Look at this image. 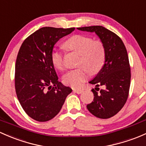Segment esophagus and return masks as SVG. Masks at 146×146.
<instances>
[{"mask_svg": "<svg viewBox=\"0 0 146 146\" xmlns=\"http://www.w3.org/2000/svg\"><path fill=\"white\" fill-rule=\"evenodd\" d=\"M73 92L78 94H80L82 93L83 91H82V90H80V89H74V90H73Z\"/></svg>", "mask_w": 146, "mask_h": 146, "instance_id": "esophagus-1", "label": "esophagus"}]
</instances>
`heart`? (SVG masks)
Returning a JSON list of instances; mask_svg holds the SVG:
<instances>
[{
	"label": "heart",
	"instance_id": "obj_1",
	"mask_svg": "<svg viewBox=\"0 0 146 146\" xmlns=\"http://www.w3.org/2000/svg\"><path fill=\"white\" fill-rule=\"evenodd\" d=\"M69 50L75 51L80 54L78 65L82 66L66 73L63 81L66 85L73 87H79L87 80L89 70L92 73L99 71L105 59V48L99 40H94L91 37L76 35L67 40L64 44ZM52 61L59 70L66 68L64 53L55 50L52 54Z\"/></svg>",
	"mask_w": 146,
	"mask_h": 146
}]
</instances>
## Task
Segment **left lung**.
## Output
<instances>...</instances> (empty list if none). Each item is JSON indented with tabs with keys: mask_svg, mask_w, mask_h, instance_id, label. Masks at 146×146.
<instances>
[{
	"mask_svg": "<svg viewBox=\"0 0 146 146\" xmlns=\"http://www.w3.org/2000/svg\"><path fill=\"white\" fill-rule=\"evenodd\" d=\"M77 29L95 32L105 48L104 66L90 82L96 87L92 90L94 100L87 108L96 117L108 119L122 109L129 96L131 68L127 50L121 38L105 27L92 26ZM100 86L104 87V90H99Z\"/></svg>",
	"mask_w": 146,
	"mask_h": 146,
	"instance_id": "left-lung-1",
	"label": "left lung"
}]
</instances>
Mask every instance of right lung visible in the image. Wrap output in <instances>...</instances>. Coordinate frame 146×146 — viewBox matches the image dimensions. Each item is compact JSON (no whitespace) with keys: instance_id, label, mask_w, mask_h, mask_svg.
Listing matches in <instances>:
<instances>
[{"instance_id":"obj_1","label":"right lung","mask_w":146,"mask_h":146,"mask_svg":"<svg viewBox=\"0 0 146 146\" xmlns=\"http://www.w3.org/2000/svg\"><path fill=\"white\" fill-rule=\"evenodd\" d=\"M74 30L42 27L26 38L19 50L15 74L17 96L26 113L38 122L54 117L72 92L58 80L52 54L56 42Z\"/></svg>"}]
</instances>
